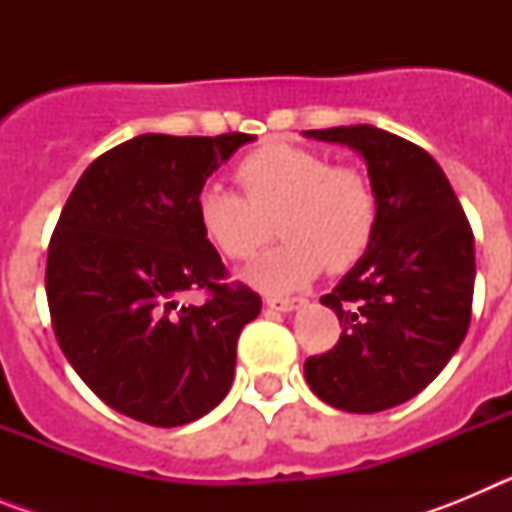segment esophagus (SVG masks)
Masks as SVG:
<instances>
[{
	"mask_svg": "<svg viewBox=\"0 0 512 512\" xmlns=\"http://www.w3.org/2000/svg\"><path fill=\"white\" fill-rule=\"evenodd\" d=\"M305 305H307L305 297H266V307L277 312H292V310H300V307Z\"/></svg>",
	"mask_w": 512,
	"mask_h": 512,
	"instance_id": "obj_1",
	"label": "esophagus"
}]
</instances>
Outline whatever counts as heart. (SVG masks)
Here are the masks:
<instances>
[{
  "instance_id": "1",
  "label": "heart",
  "mask_w": 512,
  "mask_h": 512,
  "mask_svg": "<svg viewBox=\"0 0 512 512\" xmlns=\"http://www.w3.org/2000/svg\"><path fill=\"white\" fill-rule=\"evenodd\" d=\"M243 197L207 187L197 197V223L205 241L230 261L256 256L271 235L284 238L246 271L251 287L287 295L307 287L320 271H346L364 259L379 225L372 179L359 166L292 143H264L235 164Z\"/></svg>"
}]
</instances>
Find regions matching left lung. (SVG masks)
Instances as JSON below:
<instances>
[{"label":"left lung","mask_w":512,"mask_h":512,"mask_svg":"<svg viewBox=\"0 0 512 512\" xmlns=\"http://www.w3.org/2000/svg\"><path fill=\"white\" fill-rule=\"evenodd\" d=\"M305 135L359 151L379 200L369 253L320 297L341 338L305 361V379L333 408L379 413L425 390L467 336L474 233L441 166L410 140L374 125Z\"/></svg>","instance_id":"8db88e82"}]
</instances>
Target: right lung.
Masks as SVG:
<instances>
[{
  "mask_svg": "<svg viewBox=\"0 0 512 512\" xmlns=\"http://www.w3.org/2000/svg\"><path fill=\"white\" fill-rule=\"evenodd\" d=\"M248 133H146L94 158L63 205L48 246L53 333L89 390L156 425L192 423L228 395L243 325L261 312L228 284L197 223V197ZM202 288V306H179Z\"/></svg>",
  "mask_w": 512,
  "mask_h": 512,
  "instance_id": "1",
  "label": "right lung"
}]
</instances>
